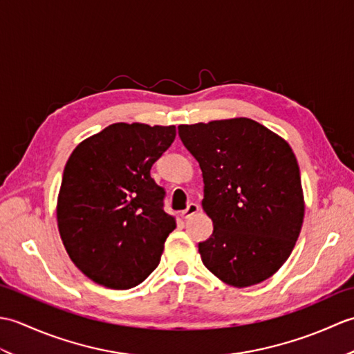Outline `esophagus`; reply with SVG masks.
Returning <instances> with one entry per match:
<instances>
[{
	"label": "esophagus",
	"mask_w": 354,
	"mask_h": 354,
	"mask_svg": "<svg viewBox=\"0 0 354 354\" xmlns=\"http://www.w3.org/2000/svg\"><path fill=\"white\" fill-rule=\"evenodd\" d=\"M199 212V205L198 204H190L189 207H187L184 212H181V217L183 219H189V217H192L193 214H196Z\"/></svg>",
	"instance_id": "1"
}]
</instances>
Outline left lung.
<instances>
[{"instance_id": "obj_1", "label": "left lung", "mask_w": 354, "mask_h": 354, "mask_svg": "<svg viewBox=\"0 0 354 354\" xmlns=\"http://www.w3.org/2000/svg\"><path fill=\"white\" fill-rule=\"evenodd\" d=\"M204 178L202 208L213 234L201 242L205 268L234 288L272 277L297 243L304 196L295 153L251 118L178 126Z\"/></svg>"}]
</instances>
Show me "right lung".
Masks as SVG:
<instances>
[{
	"label": "right lung",
	"instance_id": "obj_1",
	"mask_svg": "<svg viewBox=\"0 0 354 354\" xmlns=\"http://www.w3.org/2000/svg\"><path fill=\"white\" fill-rule=\"evenodd\" d=\"M175 137V126L114 123L73 150L59 190L57 227L89 280L131 289L160 263L176 222L164 212L165 192L150 169Z\"/></svg>",
	"mask_w": 354,
	"mask_h": 354
}]
</instances>
